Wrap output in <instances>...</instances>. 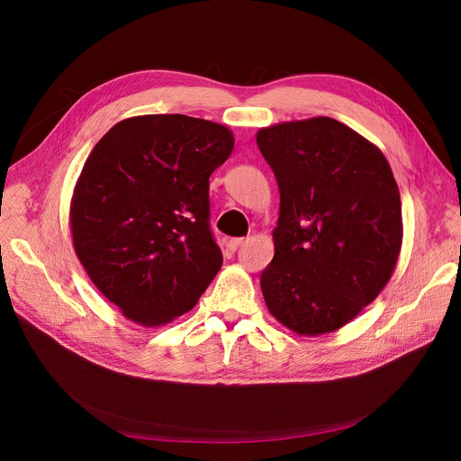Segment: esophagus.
<instances>
[{"label": "esophagus", "mask_w": 461, "mask_h": 461, "mask_svg": "<svg viewBox=\"0 0 461 461\" xmlns=\"http://www.w3.org/2000/svg\"><path fill=\"white\" fill-rule=\"evenodd\" d=\"M245 240H247L245 237H235V239H230V240H228V250L235 252V250H237L240 245L245 243Z\"/></svg>", "instance_id": "esophagus-1"}]
</instances>
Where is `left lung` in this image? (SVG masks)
<instances>
[{
    "mask_svg": "<svg viewBox=\"0 0 461 461\" xmlns=\"http://www.w3.org/2000/svg\"><path fill=\"white\" fill-rule=\"evenodd\" d=\"M275 172V258L259 284L273 316L297 334L349 323L391 280L402 247L393 169L366 138L332 117L258 131Z\"/></svg>",
    "mask_w": 461,
    "mask_h": 461,
    "instance_id": "left-lung-1",
    "label": "left lung"
}]
</instances>
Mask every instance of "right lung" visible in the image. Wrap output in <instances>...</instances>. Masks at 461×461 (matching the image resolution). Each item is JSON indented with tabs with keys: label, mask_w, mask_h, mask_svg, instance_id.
I'll use <instances>...</instances> for the list:
<instances>
[{
	"label": "right lung",
	"mask_w": 461,
	"mask_h": 461,
	"mask_svg": "<svg viewBox=\"0 0 461 461\" xmlns=\"http://www.w3.org/2000/svg\"><path fill=\"white\" fill-rule=\"evenodd\" d=\"M231 151L230 129L181 113L123 119L93 148L70 202L72 243L125 318L174 321L221 271L209 177Z\"/></svg>",
	"instance_id": "right-lung-1"
}]
</instances>
